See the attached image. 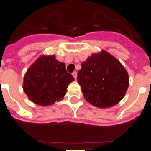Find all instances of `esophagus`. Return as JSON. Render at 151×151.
<instances>
[{
  "mask_svg": "<svg viewBox=\"0 0 151 151\" xmlns=\"http://www.w3.org/2000/svg\"><path fill=\"white\" fill-rule=\"evenodd\" d=\"M72 75H73V77H74V79H77V71H74V72L72 73Z\"/></svg>",
  "mask_w": 151,
  "mask_h": 151,
  "instance_id": "esophagus-1",
  "label": "esophagus"
}]
</instances>
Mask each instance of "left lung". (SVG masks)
<instances>
[{"instance_id":"left-lung-1","label":"left lung","mask_w":151,"mask_h":151,"mask_svg":"<svg viewBox=\"0 0 151 151\" xmlns=\"http://www.w3.org/2000/svg\"><path fill=\"white\" fill-rule=\"evenodd\" d=\"M77 82L85 99L92 105L108 108L125 96L129 77L125 67L106 51L92 54L81 63Z\"/></svg>"}]
</instances>
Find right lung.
<instances>
[{
	"label": "right lung",
	"mask_w": 151,
	"mask_h": 151,
	"mask_svg": "<svg viewBox=\"0 0 151 151\" xmlns=\"http://www.w3.org/2000/svg\"><path fill=\"white\" fill-rule=\"evenodd\" d=\"M74 80L65 64L57 60L55 55H41L25 74L23 89L32 102L49 106L64 97Z\"/></svg>",
	"instance_id": "add662e5"
}]
</instances>
